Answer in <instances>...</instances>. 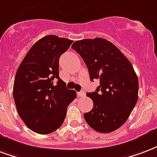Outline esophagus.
Instances as JSON below:
<instances>
[{
    "label": "esophagus",
    "instance_id": "obj_1",
    "mask_svg": "<svg viewBox=\"0 0 157 157\" xmlns=\"http://www.w3.org/2000/svg\"><path fill=\"white\" fill-rule=\"evenodd\" d=\"M85 95H86V93H85L84 91L77 92V96H78V97H83V96H85Z\"/></svg>",
    "mask_w": 157,
    "mask_h": 157
}]
</instances>
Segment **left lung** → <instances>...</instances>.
<instances>
[{
  "instance_id": "left-lung-1",
  "label": "left lung",
  "mask_w": 157,
  "mask_h": 157,
  "mask_svg": "<svg viewBox=\"0 0 157 157\" xmlns=\"http://www.w3.org/2000/svg\"><path fill=\"white\" fill-rule=\"evenodd\" d=\"M71 48L85 61L90 81H100L96 91L86 93L93 108L85 113V120L97 132H114L126 122L137 102L139 83L132 63L102 38L76 40Z\"/></svg>"
}]
</instances>
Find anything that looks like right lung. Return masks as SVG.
Returning <instances> with one entry per match:
<instances>
[{"mask_svg": "<svg viewBox=\"0 0 157 157\" xmlns=\"http://www.w3.org/2000/svg\"><path fill=\"white\" fill-rule=\"evenodd\" d=\"M73 40L48 35L37 40L17 69L13 98L25 126L49 134L62 125L67 106L76 97L59 77V59Z\"/></svg>", "mask_w": 157, "mask_h": 157, "instance_id": "obj_1", "label": "right lung"}]
</instances>
